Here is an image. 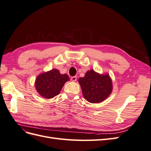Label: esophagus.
Masks as SVG:
<instances>
[{
    "mask_svg": "<svg viewBox=\"0 0 151 151\" xmlns=\"http://www.w3.org/2000/svg\"><path fill=\"white\" fill-rule=\"evenodd\" d=\"M77 80V77L76 76H73L71 77V81L72 82H76Z\"/></svg>",
    "mask_w": 151,
    "mask_h": 151,
    "instance_id": "esophagus-1",
    "label": "esophagus"
}]
</instances>
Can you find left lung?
I'll return each instance as SVG.
<instances>
[{"label": "left lung", "mask_w": 151, "mask_h": 151, "mask_svg": "<svg viewBox=\"0 0 151 151\" xmlns=\"http://www.w3.org/2000/svg\"><path fill=\"white\" fill-rule=\"evenodd\" d=\"M84 98L92 103L102 102L112 91V82L108 74L101 75L93 70L79 79Z\"/></svg>", "instance_id": "1"}]
</instances>
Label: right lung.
<instances>
[{
    "label": "right lung",
    "instance_id": "add662e5",
    "mask_svg": "<svg viewBox=\"0 0 151 151\" xmlns=\"http://www.w3.org/2000/svg\"><path fill=\"white\" fill-rule=\"evenodd\" d=\"M69 77L67 74H60L57 69H52L39 75L35 81L36 89L42 97L52 98L60 93L62 87Z\"/></svg>",
    "mask_w": 151,
    "mask_h": 151
}]
</instances>
